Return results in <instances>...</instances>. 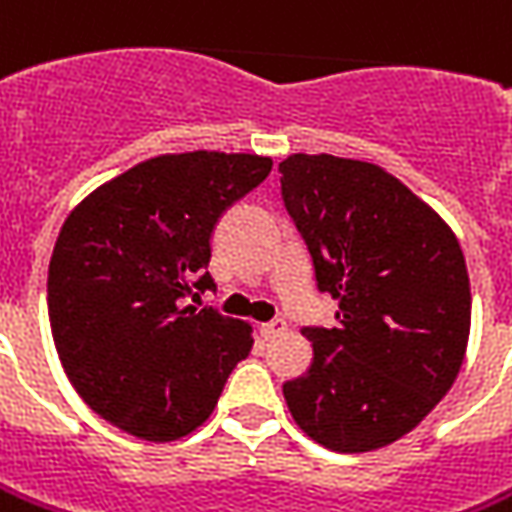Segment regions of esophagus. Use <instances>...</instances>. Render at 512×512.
<instances>
[{
	"mask_svg": "<svg viewBox=\"0 0 512 512\" xmlns=\"http://www.w3.org/2000/svg\"><path fill=\"white\" fill-rule=\"evenodd\" d=\"M285 328H288L285 319H271V322H263V325H260V333H263V339H274V336H280Z\"/></svg>",
	"mask_w": 512,
	"mask_h": 512,
	"instance_id": "obj_1",
	"label": "esophagus"
}]
</instances>
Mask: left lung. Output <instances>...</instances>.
<instances>
[{"label": "left lung", "mask_w": 512, "mask_h": 512, "mask_svg": "<svg viewBox=\"0 0 512 512\" xmlns=\"http://www.w3.org/2000/svg\"><path fill=\"white\" fill-rule=\"evenodd\" d=\"M280 193L336 325H308L311 367L285 381L300 429L358 454L409 434L460 373L471 330L465 257L446 221L387 170L288 156Z\"/></svg>", "instance_id": "8db88e82"}]
</instances>
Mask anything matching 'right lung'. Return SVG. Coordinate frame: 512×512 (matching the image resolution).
I'll return each instance as SVG.
<instances>
[{"mask_svg": "<svg viewBox=\"0 0 512 512\" xmlns=\"http://www.w3.org/2000/svg\"><path fill=\"white\" fill-rule=\"evenodd\" d=\"M271 173L252 154L156 156L75 207L50 260L55 350L97 415L176 440L212 415L252 330L198 294L224 212Z\"/></svg>", "mask_w": 512, "mask_h": 512, "instance_id": "obj_1", "label": "right lung"}]
</instances>
